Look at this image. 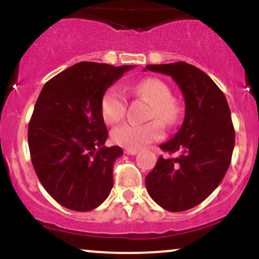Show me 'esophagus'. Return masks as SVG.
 Instances as JSON below:
<instances>
[{
	"label": "esophagus",
	"instance_id": "esophagus-1",
	"mask_svg": "<svg viewBox=\"0 0 259 259\" xmlns=\"http://www.w3.org/2000/svg\"><path fill=\"white\" fill-rule=\"evenodd\" d=\"M124 152H125L126 154H130V156H134V154H136L139 152L138 150H134V148H125L124 150Z\"/></svg>",
	"mask_w": 259,
	"mask_h": 259
}]
</instances>
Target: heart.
Returning <instances> with one entry per match:
<instances>
[{
    "label": "heart",
    "instance_id": "b5f03b06",
    "mask_svg": "<svg viewBox=\"0 0 259 259\" xmlns=\"http://www.w3.org/2000/svg\"><path fill=\"white\" fill-rule=\"evenodd\" d=\"M125 89L134 96L142 97L151 102L147 118L157 120L144 124L123 123L115 126L111 132V139L114 144L136 150L163 138L164 132L160 124L171 126L178 123L180 109L171 99V91L167 82L157 78H147ZM101 112L108 124H115L123 119L126 113V97L119 86L113 85L107 89L101 101Z\"/></svg>",
    "mask_w": 259,
    "mask_h": 259
}]
</instances>
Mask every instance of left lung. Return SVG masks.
Returning <instances> with one entry per match:
<instances>
[{
    "label": "left lung",
    "instance_id": "left-lung-1",
    "mask_svg": "<svg viewBox=\"0 0 259 259\" xmlns=\"http://www.w3.org/2000/svg\"><path fill=\"white\" fill-rule=\"evenodd\" d=\"M146 69L171 76L185 100L183 125L159 146L179 156L159 157L145 180L156 203L169 212H183L206 200L230 165L235 145L230 108L221 89L195 65L177 62L150 64Z\"/></svg>",
    "mask_w": 259,
    "mask_h": 259
}]
</instances>
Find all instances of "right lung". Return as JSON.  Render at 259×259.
Instances as JSON below:
<instances>
[{
	"label": "right lung",
	"mask_w": 259,
	"mask_h": 259,
	"mask_svg": "<svg viewBox=\"0 0 259 259\" xmlns=\"http://www.w3.org/2000/svg\"><path fill=\"white\" fill-rule=\"evenodd\" d=\"M133 65L80 62L45 84L28 127L32 165L59 204L76 212L99 207L113 187V164L123 154L106 147L101 101Z\"/></svg>",
	"instance_id": "1"
}]
</instances>
